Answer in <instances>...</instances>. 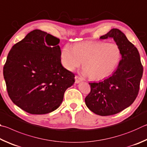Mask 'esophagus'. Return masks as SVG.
Returning a JSON list of instances; mask_svg holds the SVG:
<instances>
[{"mask_svg": "<svg viewBox=\"0 0 147 147\" xmlns=\"http://www.w3.org/2000/svg\"><path fill=\"white\" fill-rule=\"evenodd\" d=\"M75 79H76V81H75L76 83H79L82 81V78H81V77H79L78 76H76L75 77Z\"/></svg>", "mask_w": 147, "mask_h": 147, "instance_id": "1", "label": "esophagus"}]
</instances>
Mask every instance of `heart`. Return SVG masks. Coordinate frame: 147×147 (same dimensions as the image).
Listing matches in <instances>:
<instances>
[{
  "label": "heart",
  "instance_id": "heart-1",
  "mask_svg": "<svg viewBox=\"0 0 147 147\" xmlns=\"http://www.w3.org/2000/svg\"><path fill=\"white\" fill-rule=\"evenodd\" d=\"M121 58L119 46L106 42H83L74 48L66 45L61 52V63L64 68L72 71L83 63L84 73L94 80H100L111 75Z\"/></svg>",
  "mask_w": 147,
  "mask_h": 147
}]
</instances>
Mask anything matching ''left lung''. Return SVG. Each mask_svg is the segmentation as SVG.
Segmentation results:
<instances>
[{
  "label": "left lung",
  "mask_w": 147,
  "mask_h": 147,
  "mask_svg": "<svg viewBox=\"0 0 147 147\" xmlns=\"http://www.w3.org/2000/svg\"><path fill=\"white\" fill-rule=\"evenodd\" d=\"M114 38L121 52V60L112 75L98 83H89L90 94L85 97L87 107L97 115L117 114L130 106L138 96L143 68L138 49L121 31L114 28L101 39Z\"/></svg>",
  "instance_id": "1"
}]
</instances>
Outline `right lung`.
Instances as JSON below:
<instances>
[{
  "instance_id": "add662e5",
  "label": "right lung",
  "mask_w": 147,
  "mask_h": 147,
  "mask_svg": "<svg viewBox=\"0 0 147 147\" xmlns=\"http://www.w3.org/2000/svg\"><path fill=\"white\" fill-rule=\"evenodd\" d=\"M60 40L40 30L13 46L3 74L7 94L17 107L31 114H45L60 106L74 73L61 64Z\"/></svg>"
}]
</instances>
